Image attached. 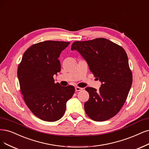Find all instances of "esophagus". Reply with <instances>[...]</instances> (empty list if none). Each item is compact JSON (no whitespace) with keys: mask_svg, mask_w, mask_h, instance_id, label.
<instances>
[{"mask_svg":"<svg viewBox=\"0 0 149 149\" xmlns=\"http://www.w3.org/2000/svg\"><path fill=\"white\" fill-rule=\"evenodd\" d=\"M81 90H83V88H79V87H76L75 88V91L77 92V91H80Z\"/></svg>","mask_w":149,"mask_h":149,"instance_id":"34e87169","label":"esophagus"}]
</instances>
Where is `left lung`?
Segmentation results:
<instances>
[{
  "label": "left lung",
  "mask_w": 149,
  "mask_h": 149,
  "mask_svg": "<svg viewBox=\"0 0 149 149\" xmlns=\"http://www.w3.org/2000/svg\"><path fill=\"white\" fill-rule=\"evenodd\" d=\"M71 49L83 56L90 71L102 83L99 91L90 87L85 89L89 94L84 103L87 115L95 121L111 118L123 106L132 82L125 50L105 38L75 41Z\"/></svg>",
  "instance_id": "left-lung-1"
}]
</instances>
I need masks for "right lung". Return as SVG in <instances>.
I'll return each instance as SVG.
<instances>
[{"mask_svg": "<svg viewBox=\"0 0 149 149\" xmlns=\"http://www.w3.org/2000/svg\"><path fill=\"white\" fill-rule=\"evenodd\" d=\"M70 42L45 40L25 51L17 75L23 100L40 120L53 122L65 113L66 104L74 93V86L55 83L54 75L60 71L58 57Z\"/></svg>", "mask_w": 149, "mask_h": 149, "instance_id": "add662e5", "label": "right lung"}]
</instances>
